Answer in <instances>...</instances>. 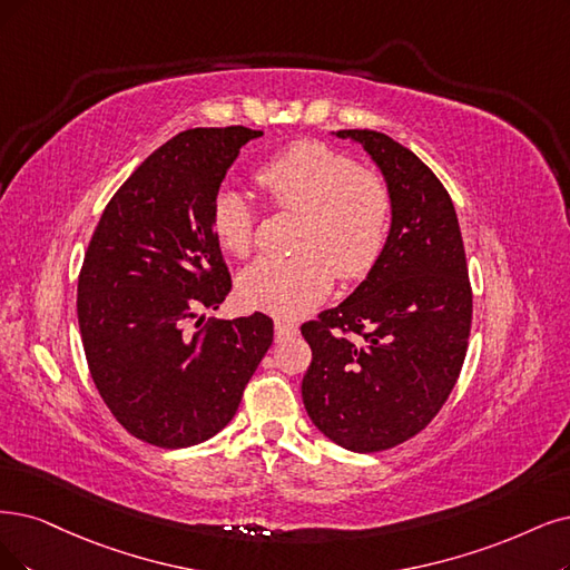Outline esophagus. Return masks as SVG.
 Segmentation results:
<instances>
[{
  "label": "esophagus",
  "instance_id": "obj_1",
  "mask_svg": "<svg viewBox=\"0 0 570 570\" xmlns=\"http://www.w3.org/2000/svg\"><path fill=\"white\" fill-rule=\"evenodd\" d=\"M296 333H298V326L293 324V322H288V320H277V322H274V335H277L279 341L288 338V335H296Z\"/></svg>",
  "mask_w": 570,
  "mask_h": 570
}]
</instances>
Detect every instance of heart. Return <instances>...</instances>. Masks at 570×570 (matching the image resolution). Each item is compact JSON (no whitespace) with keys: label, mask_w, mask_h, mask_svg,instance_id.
<instances>
[{"label":"heart","mask_w":570,"mask_h":570,"mask_svg":"<svg viewBox=\"0 0 570 570\" xmlns=\"http://www.w3.org/2000/svg\"><path fill=\"white\" fill-rule=\"evenodd\" d=\"M256 183L267 197L305 214L296 258H261L239 277L248 307L296 317L320 305L333 286V272L345 282L364 279L383 256L392 195L387 183L362 171L350 155L320 140H301L267 159ZM218 244L244 258L256 237V214L237 189H220L210 208Z\"/></svg>","instance_id":"heart-1"}]
</instances>
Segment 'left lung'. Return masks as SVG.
I'll return each instance as SVG.
<instances>
[{"label": "left lung", "mask_w": 570, "mask_h": 570, "mask_svg": "<svg viewBox=\"0 0 570 570\" xmlns=\"http://www.w3.org/2000/svg\"><path fill=\"white\" fill-rule=\"evenodd\" d=\"M333 136L362 145L383 174L392 223L366 279L301 326L312 350L303 404L333 444L373 453L415 436L444 406L465 362L472 288L453 202L430 168L385 134Z\"/></svg>", "instance_id": "8db88e82"}]
</instances>
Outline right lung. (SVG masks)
Masks as SVG:
<instances>
[{
    "instance_id": "right-lung-1",
    "label": "right lung",
    "mask_w": 570,
    "mask_h": 570,
    "mask_svg": "<svg viewBox=\"0 0 570 570\" xmlns=\"http://www.w3.org/2000/svg\"><path fill=\"white\" fill-rule=\"evenodd\" d=\"M258 136L225 126L164 142L105 206L83 256L77 320L91 377L147 444L187 449L218 434L272 345L263 312L199 328V312L218 309L232 288L210 208L242 145Z\"/></svg>"
}]
</instances>
